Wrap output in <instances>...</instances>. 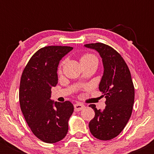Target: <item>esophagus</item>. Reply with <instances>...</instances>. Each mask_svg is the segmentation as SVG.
Listing matches in <instances>:
<instances>
[{"label": "esophagus", "mask_w": 154, "mask_h": 154, "mask_svg": "<svg viewBox=\"0 0 154 154\" xmlns=\"http://www.w3.org/2000/svg\"><path fill=\"white\" fill-rule=\"evenodd\" d=\"M75 107V111H79L85 108V106L82 103H76L74 105Z\"/></svg>", "instance_id": "34e87169"}]
</instances>
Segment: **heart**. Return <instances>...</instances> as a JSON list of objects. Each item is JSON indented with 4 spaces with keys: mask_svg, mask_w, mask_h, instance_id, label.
<instances>
[{
    "mask_svg": "<svg viewBox=\"0 0 154 154\" xmlns=\"http://www.w3.org/2000/svg\"><path fill=\"white\" fill-rule=\"evenodd\" d=\"M89 59H96V58H95V56H93V55L92 54H85L81 58L80 61H85V60H89Z\"/></svg>",
    "mask_w": 154,
    "mask_h": 154,
    "instance_id": "b5f03b06",
    "label": "heart"
}]
</instances>
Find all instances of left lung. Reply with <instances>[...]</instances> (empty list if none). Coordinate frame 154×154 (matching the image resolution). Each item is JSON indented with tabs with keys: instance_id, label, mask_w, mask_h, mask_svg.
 <instances>
[{
	"instance_id": "8db88e82",
	"label": "left lung",
	"mask_w": 154,
	"mask_h": 154,
	"mask_svg": "<svg viewBox=\"0 0 154 154\" xmlns=\"http://www.w3.org/2000/svg\"><path fill=\"white\" fill-rule=\"evenodd\" d=\"M96 51L102 59L103 74L99 84L106 107L98 110L94 104L89 106L95 111V116L89 122L91 134L101 140H109L119 135L132 114L135 89L129 68L117 51L103 43L85 45Z\"/></svg>"
}]
</instances>
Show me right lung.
I'll use <instances>...</instances> for the list:
<instances>
[{
    "instance_id": "add662e5",
    "label": "right lung",
    "mask_w": 154,
    "mask_h": 154,
    "mask_svg": "<svg viewBox=\"0 0 154 154\" xmlns=\"http://www.w3.org/2000/svg\"><path fill=\"white\" fill-rule=\"evenodd\" d=\"M72 49L69 46L40 48L29 59L21 77V110L33 134L47 143L59 142L66 135L74 111L70 101L51 99V88L58 83L59 61Z\"/></svg>"
}]
</instances>
